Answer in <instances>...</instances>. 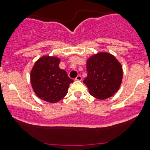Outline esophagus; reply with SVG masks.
Here are the masks:
<instances>
[{
  "label": "esophagus",
  "mask_w": 150,
  "mask_h": 150,
  "mask_svg": "<svg viewBox=\"0 0 150 150\" xmlns=\"http://www.w3.org/2000/svg\"><path fill=\"white\" fill-rule=\"evenodd\" d=\"M75 81H82V77H81V75H78V76L75 78Z\"/></svg>",
  "instance_id": "34e87169"
}]
</instances>
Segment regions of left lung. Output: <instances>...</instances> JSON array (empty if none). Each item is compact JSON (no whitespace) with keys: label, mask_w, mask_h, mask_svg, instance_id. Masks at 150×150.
<instances>
[{"label":"left lung","mask_w":150,"mask_h":150,"mask_svg":"<svg viewBox=\"0 0 150 150\" xmlns=\"http://www.w3.org/2000/svg\"><path fill=\"white\" fill-rule=\"evenodd\" d=\"M87 77L83 81L90 94L100 100L112 96L119 90L122 80V67L115 56L99 52L86 61Z\"/></svg>","instance_id":"1"}]
</instances>
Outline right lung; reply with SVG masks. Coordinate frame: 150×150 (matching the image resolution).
I'll return each mask as SVG.
<instances>
[{
  "label": "right lung",
  "instance_id": "add662e5",
  "mask_svg": "<svg viewBox=\"0 0 150 150\" xmlns=\"http://www.w3.org/2000/svg\"><path fill=\"white\" fill-rule=\"evenodd\" d=\"M60 59L43 56L35 63L30 72V83L35 94L42 100L56 103L66 96L73 82L65 70L59 68Z\"/></svg>",
  "mask_w": 150,
  "mask_h": 150
}]
</instances>
